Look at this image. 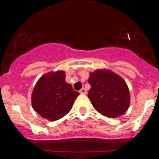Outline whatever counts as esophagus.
I'll use <instances>...</instances> for the list:
<instances>
[{"mask_svg": "<svg viewBox=\"0 0 159 159\" xmlns=\"http://www.w3.org/2000/svg\"><path fill=\"white\" fill-rule=\"evenodd\" d=\"M79 93L81 94H87V90H86L85 88H81V90H79Z\"/></svg>", "mask_w": 159, "mask_h": 159, "instance_id": "obj_1", "label": "esophagus"}]
</instances>
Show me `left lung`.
Segmentation results:
<instances>
[{
  "instance_id": "left-lung-1",
  "label": "left lung",
  "mask_w": 159,
  "mask_h": 159,
  "mask_svg": "<svg viewBox=\"0 0 159 159\" xmlns=\"http://www.w3.org/2000/svg\"><path fill=\"white\" fill-rule=\"evenodd\" d=\"M88 92L93 106L107 117L122 116L130 106V93L126 82L110 69H96L90 72Z\"/></svg>"
}]
</instances>
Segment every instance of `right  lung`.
Wrapping results in <instances>:
<instances>
[{
    "mask_svg": "<svg viewBox=\"0 0 159 159\" xmlns=\"http://www.w3.org/2000/svg\"><path fill=\"white\" fill-rule=\"evenodd\" d=\"M64 71H52L39 78L31 94L34 110L48 121H56L72 109L79 93L65 81Z\"/></svg>",
    "mask_w": 159,
    "mask_h": 159,
    "instance_id": "add662e5",
    "label": "right lung"
}]
</instances>
